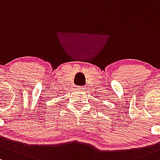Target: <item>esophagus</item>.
I'll return each mask as SVG.
<instances>
[{
  "mask_svg": "<svg viewBox=\"0 0 160 160\" xmlns=\"http://www.w3.org/2000/svg\"><path fill=\"white\" fill-rule=\"evenodd\" d=\"M79 89H80V90H83V89H84V87H80Z\"/></svg>",
  "mask_w": 160,
  "mask_h": 160,
  "instance_id": "esophagus-1",
  "label": "esophagus"
}]
</instances>
